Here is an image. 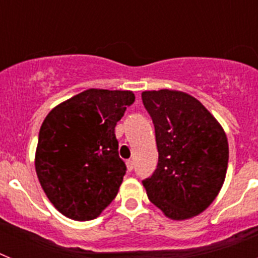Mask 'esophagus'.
Here are the masks:
<instances>
[{"mask_svg": "<svg viewBox=\"0 0 258 258\" xmlns=\"http://www.w3.org/2000/svg\"><path fill=\"white\" fill-rule=\"evenodd\" d=\"M126 168H127V170H129V172H131V170H133L134 161L133 160H127L126 161Z\"/></svg>", "mask_w": 258, "mask_h": 258, "instance_id": "1", "label": "esophagus"}]
</instances>
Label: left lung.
<instances>
[{
	"label": "left lung",
	"instance_id": "1",
	"mask_svg": "<svg viewBox=\"0 0 258 258\" xmlns=\"http://www.w3.org/2000/svg\"><path fill=\"white\" fill-rule=\"evenodd\" d=\"M142 102L159 151L156 169L142 181L147 197L172 220L198 216L216 199L226 177V134L197 98L183 92H143Z\"/></svg>",
	"mask_w": 258,
	"mask_h": 258
}]
</instances>
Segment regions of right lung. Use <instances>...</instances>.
<instances>
[{"mask_svg":"<svg viewBox=\"0 0 258 258\" xmlns=\"http://www.w3.org/2000/svg\"><path fill=\"white\" fill-rule=\"evenodd\" d=\"M133 92L89 89L58 104L38 134L36 173L46 197L66 217L97 218L117 195L126 173L115 126Z\"/></svg>","mask_w":258,"mask_h":258,"instance_id":"1","label":"right lung"}]
</instances>
